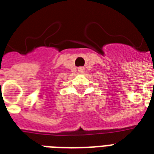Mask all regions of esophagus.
Instances as JSON below:
<instances>
[{"instance_id": "1", "label": "esophagus", "mask_w": 154, "mask_h": 154, "mask_svg": "<svg viewBox=\"0 0 154 154\" xmlns=\"http://www.w3.org/2000/svg\"><path fill=\"white\" fill-rule=\"evenodd\" d=\"M85 72V68H78V72L79 73H83Z\"/></svg>"}]
</instances>
